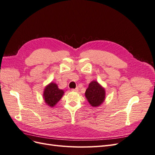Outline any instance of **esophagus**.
<instances>
[{
  "label": "esophagus",
  "mask_w": 155,
  "mask_h": 155,
  "mask_svg": "<svg viewBox=\"0 0 155 155\" xmlns=\"http://www.w3.org/2000/svg\"><path fill=\"white\" fill-rule=\"evenodd\" d=\"M78 90H79L78 87H77V88H72V91H76V92L78 91Z\"/></svg>",
  "instance_id": "obj_1"
}]
</instances>
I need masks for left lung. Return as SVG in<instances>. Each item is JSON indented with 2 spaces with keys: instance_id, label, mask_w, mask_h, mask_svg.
<instances>
[{
  "instance_id": "left-lung-1",
  "label": "left lung",
  "mask_w": 155,
  "mask_h": 155,
  "mask_svg": "<svg viewBox=\"0 0 155 155\" xmlns=\"http://www.w3.org/2000/svg\"><path fill=\"white\" fill-rule=\"evenodd\" d=\"M85 96L92 107L100 106L105 100V89L97 81H92L86 90Z\"/></svg>"
}]
</instances>
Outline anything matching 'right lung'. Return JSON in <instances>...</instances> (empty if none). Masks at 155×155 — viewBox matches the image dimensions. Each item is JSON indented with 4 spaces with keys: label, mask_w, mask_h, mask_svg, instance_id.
I'll use <instances>...</instances> for the list:
<instances>
[{
    "label": "right lung",
    "mask_w": 155,
    "mask_h": 155,
    "mask_svg": "<svg viewBox=\"0 0 155 155\" xmlns=\"http://www.w3.org/2000/svg\"><path fill=\"white\" fill-rule=\"evenodd\" d=\"M64 94L55 83H51L46 87L44 91V98L46 104L50 107H54L61 100Z\"/></svg>",
    "instance_id": "1"
}]
</instances>
